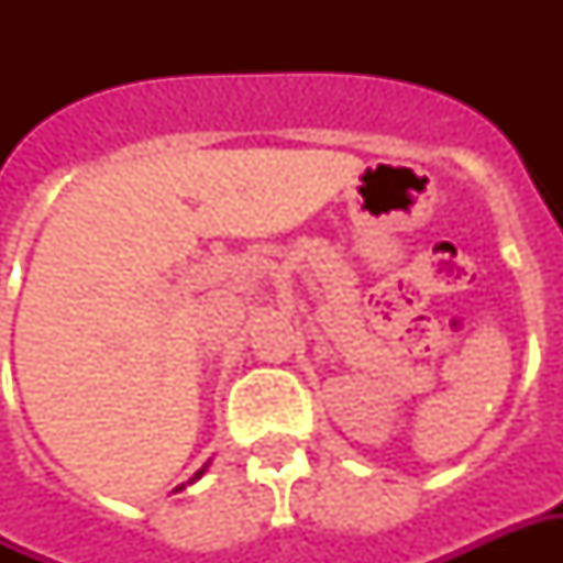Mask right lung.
Returning a JSON list of instances; mask_svg holds the SVG:
<instances>
[{"label":"right lung","instance_id":"1","mask_svg":"<svg viewBox=\"0 0 563 563\" xmlns=\"http://www.w3.org/2000/svg\"><path fill=\"white\" fill-rule=\"evenodd\" d=\"M205 471H208V464H205V467H201V471H198V473H196V476H192V479H189V483H196L198 476H201V473H205ZM180 488H184V485H180ZM180 488H174V492H180Z\"/></svg>","mask_w":563,"mask_h":563}]
</instances>
